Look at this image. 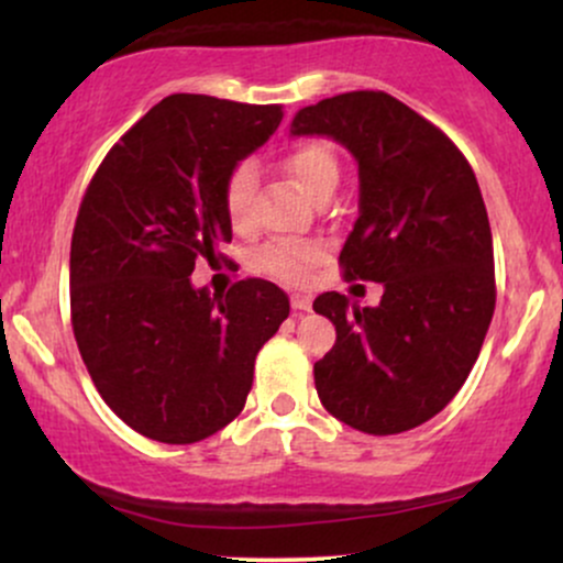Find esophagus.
Here are the masks:
<instances>
[{"instance_id": "1", "label": "esophagus", "mask_w": 563, "mask_h": 563, "mask_svg": "<svg viewBox=\"0 0 563 563\" xmlns=\"http://www.w3.org/2000/svg\"><path fill=\"white\" fill-rule=\"evenodd\" d=\"M290 307H294L296 312H309V307H312V296L294 294V296H290Z\"/></svg>"}]
</instances>
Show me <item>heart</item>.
<instances>
[{
  "label": "heart",
  "mask_w": 563,
  "mask_h": 563,
  "mask_svg": "<svg viewBox=\"0 0 563 563\" xmlns=\"http://www.w3.org/2000/svg\"><path fill=\"white\" fill-rule=\"evenodd\" d=\"M286 172L307 196H318L322 187L339 183V161L328 142L307 140L299 142L286 156ZM256 187V166L243 161L232 169L228 185H224V206L235 228H243L251 217V198ZM325 254L320 243H269L262 251L256 267L264 273L283 277V280H301Z\"/></svg>",
  "instance_id": "obj_1"
}]
</instances>
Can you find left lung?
<instances>
[{
    "instance_id": "obj_1",
    "label": "left lung",
    "mask_w": 563,
    "mask_h": 563,
    "mask_svg": "<svg viewBox=\"0 0 563 563\" xmlns=\"http://www.w3.org/2000/svg\"><path fill=\"white\" fill-rule=\"evenodd\" d=\"M290 137H328L360 174L341 264L384 286L378 307L322 294L335 344L314 363L322 407L365 434L434 418L466 384L495 312L493 232L468 161L434 124L386 92L301 108Z\"/></svg>"
}]
</instances>
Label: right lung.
<instances>
[{"mask_svg": "<svg viewBox=\"0 0 563 563\" xmlns=\"http://www.w3.org/2000/svg\"><path fill=\"white\" fill-rule=\"evenodd\" d=\"M280 121V106L164 97L87 187L70 241V322L100 397L142 437L192 444L224 429L288 318V296L269 280L249 277L228 296L190 280L200 256L232 241V169Z\"/></svg>", "mask_w": 563, "mask_h": 563, "instance_id": "right-lung-1", "label": "right lung"}]
</instances>
